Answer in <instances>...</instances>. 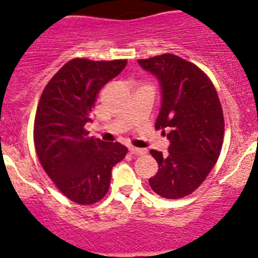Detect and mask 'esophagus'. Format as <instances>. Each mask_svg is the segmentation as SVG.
<instances>
[{"instance_id": "obj_1", "label": "esophagus", "mask_w": 258, "mask_h": 258, "mask_svg": "<svg viewBox=\"0 0 258 258\" xmlns=\"http://www.w3.org/2000/svg\"><path fill=\"white\" fill-rule=\"evenodd\" d=\"M130 153L135 156H142L146 153V150L144 148H137V147H130Z\"/></svg>"}]
</instances>
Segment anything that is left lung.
Returning <instances> with one entry per match:
<instances>
[{"instance_id": "1", "label": "left lung", "mask_w": 258, "mask_h": 258, "mask_svg": "<svg viewBox=\"0 0 258 258\" xmlns=\"http://www.w3.org/2000/svg\"><path fill=\"white\" fill-rule=\"evenodd\" d=\"M160 81L162 106L156 130L167 132V155L150 153L158 171L148 179L161 197L177 200L191 195L206 179L223 144L225 119L210 77L192 62L172 53L139 59Z\"/></svg>"}]
</instances>
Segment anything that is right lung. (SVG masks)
<instances>
[{
	"label": "right lung",
	"mask_w": 258,
	"mask_h": 258,
	"mask_svg": "<svg viewBox=\"0 0 258 258\" xmlns=\"http://www.w3.org/2000/svg\"><path fill=\"white\" fill-rule=\"evenodd\" d=\"M127 59L74 58L48 81L41 95L33 124L40 163L57 188L72 202L92 205L107 194L111 171L127 148L88 136L101 88L126 67Z\"/></svg>",
	"instance_id": "1"
}]
</instances>
